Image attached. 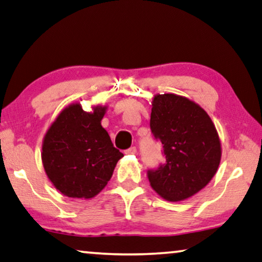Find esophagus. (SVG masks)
Returning a JSON list of instances; mask_svg holds the SVG:
<instances>
[{
    "instance_id": "esophagus-1",
    "label": "esophagus",
    "mask_w": 262,
    "mask_h": 262,
    "mask_svg": "<svg viewBox=\"0 0 262 262\" xmlns=\"http://www.w3.org/2000/svg\"><path fill=\"white\" fill-rule=\"evenodd\" d=\"M136 153V148L135 147H130L128 149L124 150V154H135Z\"/></svg>"
}]
</instances>
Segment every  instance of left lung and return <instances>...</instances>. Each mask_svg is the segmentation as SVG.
<instances>
[{
  "label": "left lung",
  "mask_w": 262,
  "mask_h": 262,
  "mask_svg": "<svg viewBox=\"0 0 262 262\" xmlns=\"http://www.w3.org/2000/svg\"><path fill=\"white\" fill-rule=\"evenodd\" d=\"M150 130L162 148L165 162L148 169L151 188L168 201L196 194L215 175L221 160L217 132L199 104L175 94L156 95Z\"/></svg>",
  "instance_id": "left-lung-1"
}]
</instances>
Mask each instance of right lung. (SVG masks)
I'll list each match as a JSON object with an SVG mask.
<instances>
[{
    "mask_svg": "<svg viewBox=\"0 0 262 262\" xmlns=\"http://www.w3.org/2000/svg\"><path fill=\"white\" fill-rule=\"evenodd\" d=\"M106 107L84 112L79 103L60 113L47 132L42 162L55 188L68 198L92 199L111 180L123 154L101 126Z\"/></svg>",
    "mask_w": 262,
    "mask_h": 262,
    "instance_id": "add662e5",
    "label": "right lung"
}]
</instances>
